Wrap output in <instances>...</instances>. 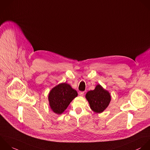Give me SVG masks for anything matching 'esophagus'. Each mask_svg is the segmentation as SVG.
Listing matches in <instances>:
<instances>
[{
	"label": "esophagus",
	"mask_w": 150,
	"mask_h": 150,
	"mask_svg": "<svg viewBox=\"0 0 150 150\" xmlns=\"http://www.w3.org/2000/svg\"><path fill=\"white\" fill-rule=\"evenodd\" d=\"M84 92L83 91H81V92H79V95L81 96H83V95H84Z\"/></svg>",
	"instance_id": "34e87169"
}]
</instances>
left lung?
Returning a JSON list of instances; mask_svg holds the SVG:
<instances>
[{
    "mask_svg": "<svg viewBox=\"0 0 150 150\" xmlns=\"http://www.w3.org/2000/svg\"><path fill=\"white\" fill-rule=\"evenodd\" d=\"M86 98L89 102L91 109L96 113L103 112L111 100L110 93L100 85H98L94 90L88 92Z\"/></svg>",
    "mask_w": 150,
    "mask_h": 150,
    "instance_id": "obj_1",
    "label": "left lung"
}]
</instances>
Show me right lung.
Here are the masks:
<instances>
[{
    "mask_svg": "<svg viewBox=\"0 0 150 150\" xmlns=\"http://www.w3.org/2000/svg\"><path fill=\"white\" fill-rule=\"evenodd\" d=\"M77 96V92L69 84L61 83L54 88L49 93L48 100L51 109L54 113L61 114Z\"/></svg>",
    "mask_w": 150,
    "mask_h": 150,
    "instance_id": "obj_1",
    "label": "right lung"
}]
</instances>
